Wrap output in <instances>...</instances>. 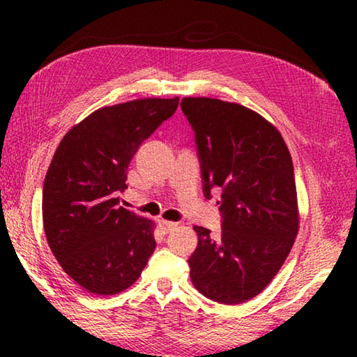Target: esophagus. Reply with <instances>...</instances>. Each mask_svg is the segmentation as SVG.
Segmentation results:
<instances>
[{
  "mask_svg": "<svg viewBox=\"0 0 357 357\" xmlns=\"http://www.w3.org/2000/svg\"><path fill=\"white\" fill-rule=\"evenodd\" d=\"M159 227H160V229H162V233H168V231H172V229L176 227V223L174 222H170V220H159Z\"/></svg>",
  "mask_w": 357,
  "mask_h": 357,
  "instance_id": "obj_1",
  "label": "esophagus"
}]
</instances>
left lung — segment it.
Segmentation results:
<instances>
[{"mask_svg": "<svg viewBox=\"0 0 357 357\" xmlns=\"http://www.w3.org/2000/svg\"><path fill=\"white\" fill-rule=\"evenodd\" d=\"M181 108L195 132L204 197L222 190L220 236L193 227L190 280L208 299L243 304L269 285L298 236L291 154L275 126L244 105L184 98Z\"/></svg>", "mask_w": 357, "mask_h": 357, "instance_id": "8db88e82", "label": "left lung"}]
</instances>
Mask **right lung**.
<instances>
[{
	"label": "right lung",
	"instance_id": "1",
	"mask_svg": "<svg viewBox=\"0 0 357 357\" xmlns=\"http://www.w3.org/2000/svg\"><path fill=\"white\" fill-rule=\"evenodd\" d=\"M179 98L137 99L96 110L59 143L42 190L47 243L88 293L135 283L155 249L154 222L119 206L140 144L176 112Z\"/></svg>",
	"mask_w": 357,
	"mask_h": 357
}]
</instances>
